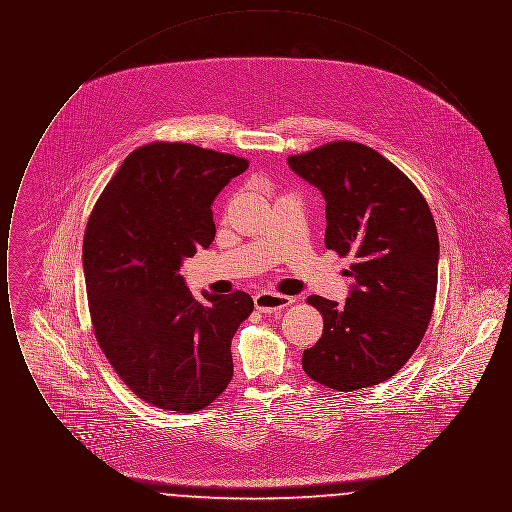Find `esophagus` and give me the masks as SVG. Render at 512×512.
Masks as SVG:
<instances>
[{
	"mask_svg": "<svg viewBox=\"0 0 512 512\" xmlns=\"http://www.w3.org/2000/svg\"><path fill=\"white\" fill-rule=\"evenodd\" d=\"M292 297L288 295H280V293L261 292L255 295V307L261 313H272V311H280L286 309L288 305H292Z\"/></svg>",
	"mask_w": 512,
	"mask_h": 512,
	"instance_id": "34e87169",
	"label": "esophagus"
}]
</instances>
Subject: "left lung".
Instances as JSON below:
<instances>
[{"mask_svg":"<svg viewBox=\"0 0 512 512\" xmlns=\"http://www.w3.org/2000/svg\"><path fill=\"white\" fill-rule=\"evenodd\" d=\"M288 165L326 201V247L355 257L345 303L309 297L324 330L301 365L332 390L376 386L409 361L428 328L438 288L436 222L413 182L363 144L334 142Z\"/></svg>","mask_w":512,"mask_h":512,"instance_id":"1","label":"left lung"}]
</instances>
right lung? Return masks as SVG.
<instances>
[{"instance_id":"add662e5","label":"right lung","mask_w":512,"mask_h":512,"mask_svg":"<svg viewBox=\"0 0 512 512\" xmlns=\"http://www.w3.org/2000/svg\"><path fill=\"white\" fill-rule=\"evenodd\" d=\"M247 167L213 149L149 144L122 161L88 220L82 265L99 347L159 409L195 413L232 380L230 343L253 299L203 292L199 303L180 267L213 244L211 205Z\"/></svg>"}]
</instances>
